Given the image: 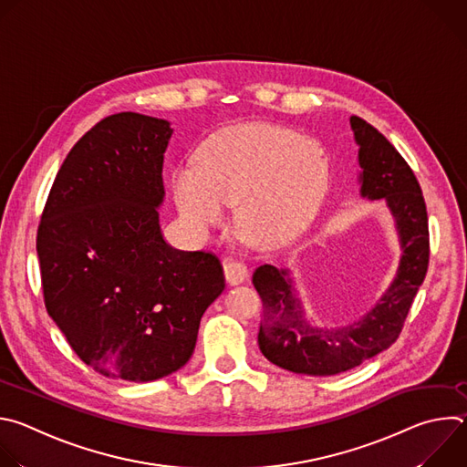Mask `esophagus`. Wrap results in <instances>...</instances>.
<instances>
[{"mask_svg": "<svg viewBox=\"0 0 467 467\" xmlns=\"http://www.w3.org/2000/svg\"><path fill=\"white\" fill-rule=\"evenodd\" d=\"M223 272H225V279L229 285H240L247 279L249 272H247V265L244 262L238 260H229L223 265Z\"/></svg>", "mask_w": 467, "mask_h": 467, "instance_id": "34e87169", "label": "esophagus"}]
</instances>
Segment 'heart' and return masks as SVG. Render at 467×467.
I'll list each match as a JSON object with an SVG mask.
<instances>
[{
    "instance_id": "obj_1",
    "label": "heart",
    "mask_w": 467,
    "mask_h": 467,
    "mask_svg": "<svg viewBox=\"0 0 467 467\" xmlns=\"http://www.w3.org/2000/svg\"><path fill=\"white\" fill-rule=\"evenodd\" d=\"M328 164L323 148L299 132L242 123L220 130L199 150L195 164L173 171V195L184 222L209 234L236 203V227L260 244L294 238L317 211Z\"/></svg>"
}]
</instances>
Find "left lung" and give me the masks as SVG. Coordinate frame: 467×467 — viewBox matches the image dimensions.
<instances>
[{
    "mask_svg": "<svg viewBox=\"0 0 467 467\" xmlns=\"http://www.w3.org/2000/svg\"><path fill=\"white\" fill-rule=\"evenodd\" d=\"M349 123L358 146L360 195L371 202L384 199L401 247L389 286L358 319L319 327L305 317L286 268L262 264L253 274L264 308L262 355L283 369L314 377L344 373L388 349L403 328L429 265L427 207L414 171L366 119L351 116Z\"/></svg>",
    "mask_w": 467,
    "mask_h": 467,
    "instance_id": "obj_1",
    "label": "left lung"
}]
</instances>
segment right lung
Returning <instances> with one entry per match:
<instances>
[{"label":"right lung","mask_w":467,"mask_h":467,"mask_svg":"<svg viewBox=\"0 0 467 467\" xmlns=\"http://www.w3.org/2000/svg\"><path fill=\"white\" fill-rule=\"evenodd\" d=\"M173 129L139 112L96 123L64 159L36 234L44 303L76 355L105 377L150 382L192 357L223 292L220 260L161 231Z\"/></svg>","instance_id":"right-lung-1"}]
</instances>
